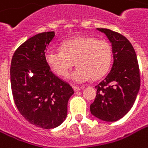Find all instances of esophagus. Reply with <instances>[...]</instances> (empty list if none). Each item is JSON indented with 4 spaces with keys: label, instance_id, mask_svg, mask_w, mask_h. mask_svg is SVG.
Masks as SVG:
<instances>
[{
    "label": "esophagus",
    "instance_id": "obj_1",
    "mask_svg": "<svg viewBox=\"0 0 148 148\" xmlns=\"http://www.w3.org/2000/svg\"><path fill=\"white\" fill-rule=\"evenodd\" d=\"M73 89H74V91H79V90H80L82 88H81V87H79V86H77V85H73Z\"/></svg>",
    "mask_w": 148,
    "mask_h": 148
}]
</instances>
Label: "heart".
I'll list each match as a JSON object with an SVG mask.
<instances>
[{
  "label": "heart",
  "instance_id": "heart-1",
  "mask_svg": "<svg viewBox=\"0 0 148 148\" xmlns=\"http://www.w3.org/2000/svg\"><path fill=\"white\" fill-rule=\"evenodd\" d=\"M112 48L107 41L94 37L79 36L68 40L62 50H48L45 60L57 75L65 77L75 64L77 69L69 75L77 83L87 81L91 77L99 79L107 74L112 61Z\"/></svg>",
  "mask_w": 148,
  "mask_h": 148
}]
</instances>
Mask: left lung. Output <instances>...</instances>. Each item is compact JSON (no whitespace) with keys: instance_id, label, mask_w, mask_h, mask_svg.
Returning <instances> with one entry per match:
<instances>
[{"instance_id":"obj_1","label":"left lung","mask_w":148,"mask_h":148,"mask_svg":"<svg viewBox=\"0 0 148 148\" xmlns=\"http://www.w3.org/2000/svg\"><path fill=\"white\" fill-rule=\"evenodd\" d=\"M104 32L112 44L114 63L110 72L97 84L90 105L93 116L105 121H116L131 110L140 89V69L134 48L121 33L106 28Z\"/></svg>"}]
</instances>
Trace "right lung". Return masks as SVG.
Wrapping results in <instances>:
<instances>
[{
  "instance_id": "1",
  "label": "right lung",
  "mask_w": 148,
  "mask_h": 148,
  "mask_svg": "<svg viewBox=\"0 0 148 148\" xmlns=\"http://www.w3.org/2000/svg\"><path fill=\"white\" fill-rule=\"evenodd\" d=\"M54 32L30 38L15 51L11 62V86L15 105L28 122L43 129L59 126L67 116L72 86L54 74L45 53Z\"/></svg>"
}]
</instances>
